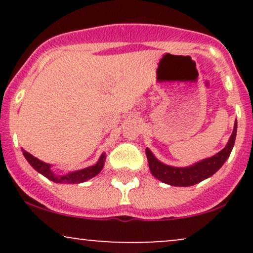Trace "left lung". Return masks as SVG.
<instances>
[{"label": "left lung", "mask_w": 253, "mask_h": 253, "mask_svg": "<svg viewBox=\"0 0 253 253\" xmlns=\"http://www.w3.org/2000/svg\"><path fill=\"white\" fill-rule=\"evenodd\" d=\"M236 135L237 120L234 123L233 132H232V135L229 136V140L225 149L217 152L215 156L202 159L199 163L185 168L170 167V165L162 163L153 156V153L149 149H146V157L151 173L156 178H158L159 181L173 185V187H190V185L197 184L203 179L213 176L222 167L223 163L227 161L229 155H231V151L234 146Z\"/></svg>", "instance_id": "8db88e82"}]
</instances>
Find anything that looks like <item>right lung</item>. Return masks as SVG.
Returning a JSON list of instances; mask_svg holds the SVG:
<instances>
[{"instance_id": "right-lung-1", "label": "right lung", "mask_w": 253, "mask_h": 253, "mask_svg": "<svg viewBox=\"0 0 253 253\" xmlns=\"http://www.w3.org/2000/svg\"><path fill=\"white\" fill-rule=\"evenodd\" d=\"M22 153H24L25 158L27 159V162L30 163L32 167L34 168V170H37L38 172L42 173L48 178L50 181L54 183H68V184H75V183H82L88 181V179L92 178L98 173L101 172V170L103 169L104 165V159H106V156L102 153V156L100 157L98 162L92 167H88L85 169L72 171V172L66 173V175H56L54 172L51 171V165L47 163H43V162L40 161V159L36 158L34 156H32L31 153L26 152L25 150H22Z\"/></svg>"}]
</instances>
